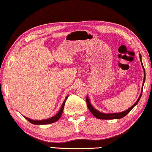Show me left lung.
Instances as JSON below:
<instances>
[{
    "label": "left lung",
    "mask_w": 152,
    "mask_h": 152,
    "mask_svg": "<svg viewBox=\"0 0 152 152\" xmlns=\"http://www.w3.org/2000/svg\"><path fill=\"white\" fill-rule=\"evenodd\" d=\"M139 57H140V61L141 62V65L142 66V69H143V71H144V79H143V83H142V90H141V93H140L139 97H138V100L136 101V103L134 104L133 105H132V107H129L127 110L121 112V113H102L101 112L98 111L97 110H96L94 107L92 106L91 105V102H90L88 96H86V103H87V106L88 108L89 109V110L91 111V113L93 114V115L95 116L96 118H99V119H118V118H121L123 117H124L125 116H126L127 114H128L129 112H130L134 107L139 102L140 97H141L142 95V88H143V85L145 83V71L143 64H142V60H141V55L139 54Z\"/></svg>",
    "instance_id": "8db88e82"
}]
</instances>
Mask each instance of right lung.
I'll list each match as a JSON object with an SVG mask.
<instances>
[{"instance_id": "1", "label": "right lung", "mask_w": 152, "mask_h": 152, "mask_svg": "<svg viewBox=\"0 0 152 152\" xmlns=\"http://www.w3.org/2000/svg\"><path fill=\"white\" fill-rule=\"evenodd\" d=\"M68 96H69V95L66 96V97L65 98V99H64V101L62 105H61V106L60 107V110L58 111V113H57L55 116H52V117L47 118V119L34 120V119H31V118H28L27 117H26V116H23L28 121H29L31 124H34V125H47V124H53V123L58 121L60 119V118L61 117V114H62V113H63L64 107L65 102H66V99L68 98Z\"/></svg>"}]
</instances>
